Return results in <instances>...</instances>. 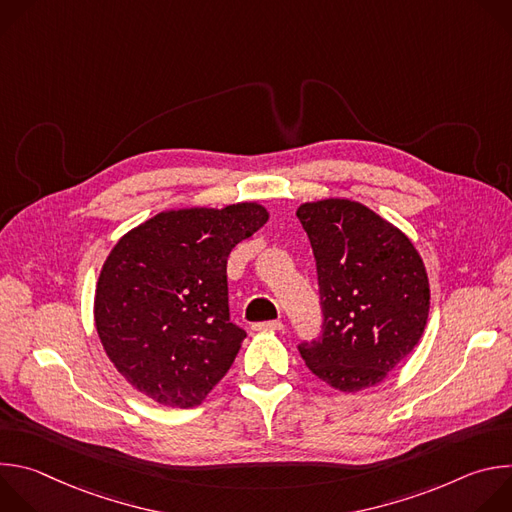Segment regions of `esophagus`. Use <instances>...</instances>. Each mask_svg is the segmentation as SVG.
<instances>
[{"instance_id":"esophagus-1","label":"esophagus","mask_w":512,"mask_h":512,"mask_svg":"<svg viewBox=\"0 0 512 512\" xmlns=\"http://www.w3.org/2000/svg\"><path fill=\"white\" fill-rule=\"evenodd\" d=\"M253 330H257V332H277V330H283V324L279 320H269V322L253 324Z\"/></svg>"}]
</instances>
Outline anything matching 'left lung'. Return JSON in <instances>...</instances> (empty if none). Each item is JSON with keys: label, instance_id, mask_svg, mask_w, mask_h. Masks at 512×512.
<instances>
[{"label": "left lung", "instance_id": "1", "mask_svg": "<svg viewBox=\"0 0 512 512\" xmlns=\"http://www.w3.org/2000/svg\"><path fill=\"white\" fill-rule=\"evenodd\" d=\"M298 218L316 257L322 336L302 342L306 367L332 389L379 385L417 346L429 314V279L413 243L348 198L304 202Z\"/></svg>", "mask_w": 512, "mask_h": 512}]
</instances>
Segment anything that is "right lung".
<instances>
[{
  "label": "right lung",
  "mask_w": 512,
  "mask_h": 512,
  "mask_svg": "<svg viewBox=\"0 0 512 512\" xmlns=\"http://www.w3.org/2000/svg\"><path fill=\"white\" fill-rule=\"evenodd\" d=\"M269 221L257 202L164 210L103 263L95 326L123 379L166 407H196L245 340L229 316L227 259Z\"/></svg>",
  "instance_id": "1"
}]
</instances>
